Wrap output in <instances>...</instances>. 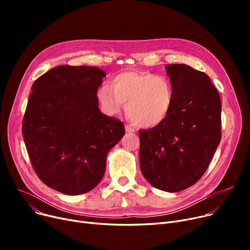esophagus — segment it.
Wrapping results in <instances>:
<instances>
[{"mask_svg":"<svg viewBox=\"0 0 250 250\" xmlns=\"http://www.w3.org/2000/svg\"><path fill=\"white\" fill-rule=\"evenodd\" d=\"M125 132L126 133H135V128L132 127L130 125H125Z\"/></svg>","mask_w":250,"mask_h":250,"instance_id":"1","label":"esophagus"}]
</instances>
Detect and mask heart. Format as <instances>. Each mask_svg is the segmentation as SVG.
Masks as SVG:
<instances>
[{"mask_svg": "<svg viewBox=\"0 0 250 250\" xmlns=\"http://www.w3.org/2000/svg\"><path fill=\"white\" fill-rule=\"evenodd\" d=\"M102 110L114 115L126 104V114L141 127L161 125L173 106L174 88L168 78L148 72L127 71L116 75L110 85L97 91Z\"/></svg>", "mask_w": 250, "mask_h": 250, "instance_id": "b5f03b06", "label": "heart"}]
</instances>
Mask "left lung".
Listing matches in <instances>:
<instances>
[{"label": "left lung", "mask_w": 250, "mask_h": 250, "mask_svg": "<svg viewBox=\"0 0 250 250\" xmlns=\"http://www.w3.org/2000/svg\"><path fill=\"white\" fill-rule=\"evenodd\" d=\"M174 88L171 111L141 129L140 167L151 186L177 192L206 172L221 141V99L211 79L185 63L166 65Z\"/></svg>", "instance_id": "8db88e82"}]
</instances>
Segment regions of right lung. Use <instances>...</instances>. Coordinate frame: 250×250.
Here are the masks:
<instances>
[{
    "label": "right lung",
    "instance_id": "add662e5",
    "mask_svg": "<svg viewBox=\"0 0 250 250\" xmlns=\"http://www.w3.org/2000/svg\"><path fill=\"white\" fill-rule=\"evenodd\" d=\"M105 73L97 67L59 65L39 77L28 98L22 135L34 171L45 185L68 195L93 189L107 154L125 125L103 114L97 90Z\"/></svg>",
    "mask_w": 250,
    "mask_h": 250
}]
</instances>
